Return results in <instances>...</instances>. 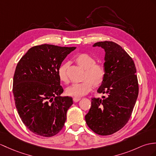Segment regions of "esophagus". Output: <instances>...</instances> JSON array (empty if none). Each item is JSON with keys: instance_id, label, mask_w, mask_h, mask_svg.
<instances>
[{"instance_id": "esophagus-1", "label": "esophagus", "mask_w": 156, "mask_h": 156, "mask_svg": "<svg viewBox=\"0 0 156 156\" xmlns=\"http://www.w3.org/2000/svg\"><path fill=\"white\" fill-rule=\"evenodd\" d=\"M80 100H81L80 98H73V101L75 102H77L80 101Z\"/></svg>"}]
</instances>
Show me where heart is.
<instances>
[{"label":"heart","instance_id":"1","mask_svg":"<svg viewBox=\"0 0 156 156\" xmlns=\"http://www.w3.org/2000/svg\"><path fill=\"white\" fill-rule=\"evenodd\" d=\"M75 63L85 69L82 81L75 83L67 87L66 93L67 95L73 97H81L94 88H98L104 83L107 72L105 67L101 63H96V59L85 53L79 54L74 59ZM67 63L61 65L58 69V75L61 82L67 83L69 78L67 75Z\"/></svg>","mask_w":156,"mask_h":156}]
</instances>
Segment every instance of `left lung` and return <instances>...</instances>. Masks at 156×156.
<instances>
[{
    "label": "left lung",
    "mask_w": 156,
    "mask_h": 156,
    "mask_svg": "<svg viewBox=\"0 0 156 156\" xmlns=\"http://www.w3.org/2000/svg\"><path fill=\"white\" fill-rule=\"evenodd\" d=\"M93 46L101 47L106 52L107 75L97 90L105 95L92 98L85 120L94 133L108 136L120 130L130 119L138 95V78L134 61L120 45L105 41Z\"/></svg>",
    "instance_id": "obj_1"
}]
</instances>
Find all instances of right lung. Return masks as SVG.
Here are the masks:
<instances>
[{
  "label": "right lung",
  "mask_w": 156,
  "mask_h": 156,
  "mask_svg": "<svg viewBox=\"0 0 156 156\" xmlns=\"http://www.w3.org/2000/svg\"><path fill=\"white\" fill-rule=\"evenodd\" d=\"M75 47L50 44L30 48L19 61L13 78L15 105L22 122L34 134L51 137L62 130L73 98L61 97L58 69Z\"/></svg>",
  "instance_id": "right-lung-1"
}]
</instances>
